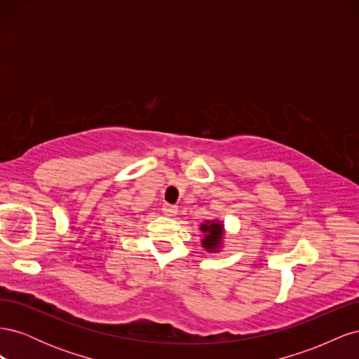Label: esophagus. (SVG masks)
<instances>
[{
  "mask_svg": "<svg viewBox=\"0 0 359 359\" xmlns=\"http://www.w3.org/2000/svg\"><path fill=\"white\" fill-rule=\"evenodd\" d=\"M161 211H163V214H165V215L173 217V215L178 212V206L177 205H170V203H165V205H163Z\"/></svg>",
  "mask_w": 359,
  "mask_h": 359,
  "instance_id": "1",
  "label": "esophagus"
}]
</instances>
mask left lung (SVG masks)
<instances>
[{"instance_id": "obj_1", "label": "left lung", "mask_w": 359, "mask_h": 359, "mask_svg": "<svg viewBox=\"0 0 359 359\" xmlns=\"http://www.w3.org/2000/svg\"><path fill=\"white\" fill-rule=\"evenodd\" d=\"M202 232L205 233V238L202 240V245L208 250V252H214L215 248L222 245V235H223V224L219 222H206L201 226Z\"/></svg>"}]
</instances>
